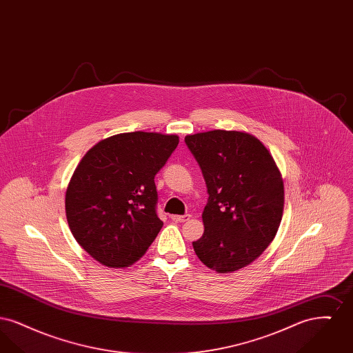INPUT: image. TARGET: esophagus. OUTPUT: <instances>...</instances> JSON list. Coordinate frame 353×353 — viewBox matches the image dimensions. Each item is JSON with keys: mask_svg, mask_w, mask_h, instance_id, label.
I'll use <instances>...</instances> for the list:
<instances>
[{"mask_svg": "<svg viewBox=\"0 0 353 353\" xmlns=\"http://www.w3.org/2000/svg\"><path fill=\"white\" fill-rule=\"evenodd\" d=\"M190 214H184V216H177V214H174V216H170V219H173V221H176V222H186V221H189L190 219Z\"/></svg>", "mask_w": 353, "mask_h": 353, "instance_id": "esophagus-1", "label": "esophagus"}]
</instances>
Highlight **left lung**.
<instances>
[{
    "instance_id": "8db88e82",
    "label": "left lung",
    "mask_w": 353,
    "mask_h": 353,
    "mask_svg": "<svg viewBox=\"0 0 353 353\" xmlns=\"http://www.w3.org/2000/svg\"><path fill=\"white\" fill-rule=\"evenodd\" d=\"M185 144L208 189L203 234L193 249L217 272L250 265L268 249L283 214L285 189L266 147L252 134L214 130L188 134Z\"/></svg>"
}]
</instances>
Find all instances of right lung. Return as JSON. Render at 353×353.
Masks as SVG:
<instances>
[{
	"mask_svg": "<svg viewBox=\"0 0 353 353\" xmlns=\"http://www.w3.org/2000/svg\"><path fill=\"white\" fill-rule=\"evenodd\" d=\"M179 145V136L115 134L84 154L66 192V217L77 242L107 268L140 259L163 228L156 173Z\"/></svg>",
	"mask_w": 353,
	"mask_h": 353,
	"instance_id": "add662e5",
	"label": "right lung"
}]
</instances>
